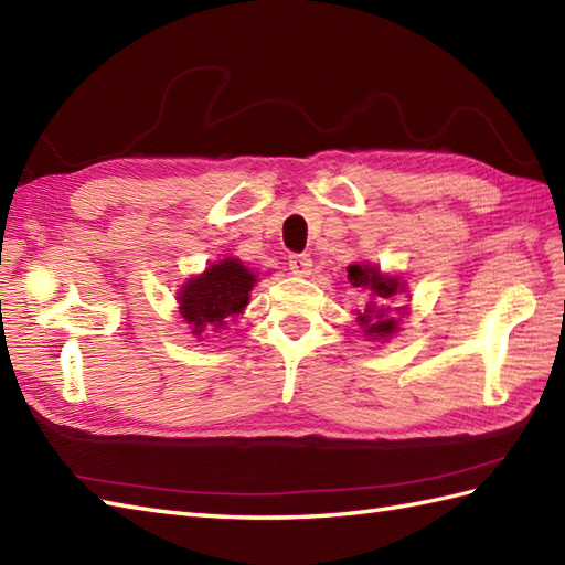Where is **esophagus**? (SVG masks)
Here are the masks:
<instances>
[{
  "label": "esophagus",
  "instance_id": "34e87169",
  "mask_svg": "<svg viewBox=\"0 0 565 565\" xmlns=\"http://www.w3.org/2000/svg\"><path fill=\"white\" fill-rule=\"evenodd\" d=\"M310 267H313V259H310L308 255H291L289 257V269L296 276H308Z\"/></svg>",
  "mask_w": 565,
  "mask_h": 565
}]
</instances>
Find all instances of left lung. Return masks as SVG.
Here are the masks:
<instances>
[{"label":"left lung","instance_id":"8db88e82","mask_svg":"<svg viewBox=\"0 0 565 565\" xmlns=\"http://www.w3.org/2000/svg\"><path fill=\"white\" fill-rule=\"evenodd\" d=\"M347 279L359 291L369 294L364 310H356V322L369 340L386 342L401 330V318L407 313V306L393 308L395 298L407 294V286L395 274L381 271L371 262H354L347 267Z\"/></svg>","mask_w":565,"mask_h":565}]
</instances>
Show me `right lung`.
Segmentation results:
<instances>
[{
	"label": "right lung",
	"mask_w": 565,
	"mask_h": 565,
	"mask_svg": "<svg viewBox=\"0 0 565 565\" xmlns=\"http://www.w3.org/2000/svg\"><path fill=\"white\" fill-rule=\"evenodd\" d=\"M255 284L257 274L249 271L239 259L225 257L213 262L201 274L186 279L177 291L179 316L184 318L191 334L203 340V332L223 330L227 320L243 313Z\"/></svg>",
	"instance_id": "1"
}]
</instances>
